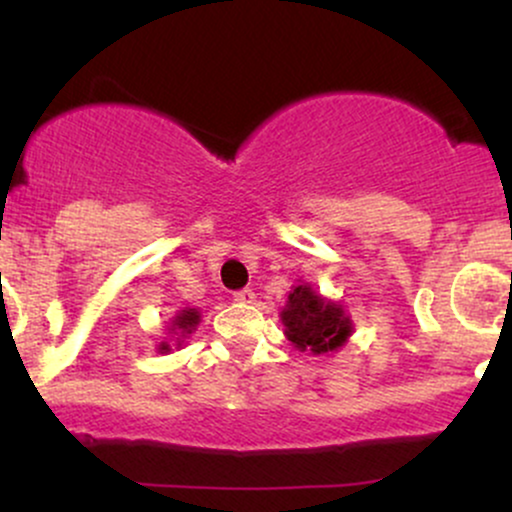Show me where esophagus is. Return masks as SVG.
Here are the masks:
<instances>
[{"mask_svg": "<svg viewBox=\"0 0 512 512\" xmlns=\"http://www.w3.org/2000/svg\"><path fill=\"white\" fill-rule=\"evenodd\" d=\"M233 301H236V303H252V301H255V291H252V289L236 291V293H233Z\"/></svg>", "mask_w": 512, "mask_h": 512, "instance_id": "esophagus-1", "label": "esophagus"}]
</instances>
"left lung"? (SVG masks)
Returning <instances> with one entry per match:
<instances>
[{"mask_svg": "<svg viewBox=\"0 0 512 512\" xmlns=\"http://www.w3.org/2000/svg\"><path fill=\"white\" fill-rule=\"evenodd\" d=\"M286 339L298 351L330 354L351 337V320L339 303L327 301L310 284H296L289 293L286 308L281 310Z\"/></svg>", "mask_w": 512, "mask_h": 512, "instance_id": "8db88e82", "label": "left lung"}]
</instances>
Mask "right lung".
Here are the masks:
<instances>
[{"mask_svg": "<svg viewBox=\"0 0 512 512\" xmlns=\"http://www.w3.org/2000/svg\"><path fill=\"white\" fill-rule=\"evenodd\" d=\"M199 317H202V315H199L197 308H185V310H180V313L175 315L173 320H170L168 332L173 334V337H178V346L182 344L180 339H185L187 334H192L197 330ZM158 351H161V354H166V351H170V344L161 342V344H158Z\"/></svg>", "mask_w": 512, "mask_h": 512, "instance_id": "add662e5", "label": "right lung"}]
</instances>
